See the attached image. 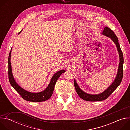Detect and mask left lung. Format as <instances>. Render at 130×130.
<instances>
[{
  "mask_svg": "<svg viewBox=\"0 0 130 130\" xmlns=\"http://www.w3.org/2000/svg\"><path fill=\"white\" fill-rule=\"evenodd\" d=\"M102 34L108 37V38H109L116 45L119 54L120 62L119 63L117 73L114 81L107 89L99 94L91 95L85 92L80 88L76 80L74 79V85H75L76 90L79 96L82 99L88 101H99L107 98L120 85L123 77V65L124 61L123 56L120 47V45L118 43V39L114 32L107 27H105L104 28Z\"/></svg>",
  "mask_w": 130,
  "mask_h": 130,
  "instance_id": "obj_1",
  "label": "left lung"
}]
</instances>
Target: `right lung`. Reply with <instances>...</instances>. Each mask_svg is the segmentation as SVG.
<instances>
[{"instance_id": "1", "label": "right lung", "mask_w": 130, "mask_h": 130, "mask_svg": "<svg viewBox=\"0 0 130 130\" xmlns=\"http://www.w3.org/2000/svg\"><path fill=\"white\" fill-rule=\"evenodd\" d=\"M22 31L18 34H20L22 32ZM12 48H11V50L10 52L8 59L9 80L12 86L16 90V91L21 95V96L23 99L27 101L38 102L44 101L49 99L53 94L55 83H56L59 78L60 77L62 74L65 72V70H60L56 73H55L53 75L48 86L43 91L39 92H32L28 91L24 89L18 85L13 77L11 63V54L12 52Z\"/></svg>"}]
</instances>
